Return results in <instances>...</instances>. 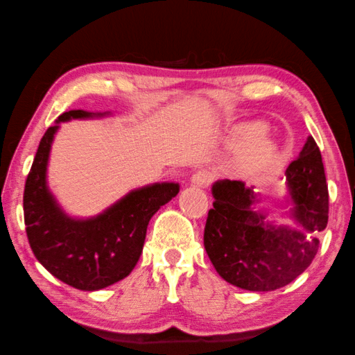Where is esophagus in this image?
<instances>
[{
	"label": "esophagus",
	"instance_id": "obj_1",
	"mask_svg": "<svg viewBox=\"0 0 355 355\" xmlns=\"http://www.w3.org/2000/svg\"><path fill=\"white\" fill-rule=\"evenodd\" d=\"M209 182H211V173L206 171H198L191 177V184L198 186V188H205V186L209 184Z\"/></svg>",
	"mask_w": 355,
	"mask_h": 355
}]
</instances>
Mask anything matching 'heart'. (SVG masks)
Masks as SVG:
<instances>
[{"label":"heart","instance_id":"b5f03b06","mask_svg":"<svg viewBox=\"0 0 355 355\" xmlns=\"http://www.w3.org/2000/svg\"><path fill=\"white\" fill-rule=\"evenodd\" d=\"M267 127L262 122H250L243 125L239 132L242 146H250L243 157L247 169L257 172L270 169L279 163L281 149L270 138H266Z\"/></svg>","mask_w":355,"mask_h":355}]
</instances>
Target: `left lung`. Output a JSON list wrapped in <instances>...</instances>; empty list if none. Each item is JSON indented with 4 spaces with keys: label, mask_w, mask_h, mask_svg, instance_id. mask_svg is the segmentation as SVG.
I'll return each instance as SVG.
<instances>
[{
    "label": "left lung",
    "mask_w": 355,
    "mask_h": 355,
    "mask_svg": "<svg viewBox=\"0 0 355 355\" xmlns=\"http://www.w3.org/2000/svg\"><path fill=\"white\" fill-rule=\"evenodd\" d=\"M287 192L276 212L262 206L266 197L241 180H217L211 192L214 208L205 227V250L222 278L251 292H272L292 282L311 266L318 233L327 225L329 192L324 166L312 137L286 171Z\"/></svg>",
    "instance_id": "left-lung-1"
}]
</instances>
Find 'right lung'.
<instances>
[{
    "label": "right lung",
    "mask_w": 355,
    "mask_h": 355,
    "mask_svg": "<svg viewBox=\"0 0 355 355\" xmlns=\"http://www.w3.org/2000/svg\"><path fill=\"white\" fill-rule=\"evenodd\" d=\"M112 112L69 110L43 135L26 180V234L38 262L65 284L94 292L132 273L143 253L152 216L178 194L180 184L163 182L132 189L92 217L71 216L48 184V163L60 122L105 118Z\"/></svg>",
    "instance_id": "1"
}]
</instances>
